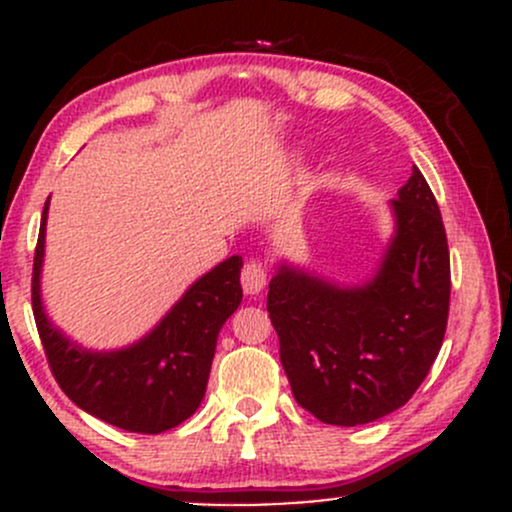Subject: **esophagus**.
Returning a JSON list of instances; mask_svg holds the SVG:
<instances>
[{"instance_id": "obj_1", "label": "esophagus", "mask_w": 512, "mask_h": 512, "mask_svg": "<svg viewBox=\"0 0 512 512\" xmlns=\"http://www.w3.org/2000/svg\"><path fill=\"white\" fill-rule=\"evenodd\" d=\"M240 281H243L245 293L255 296V293H260L267 286V267L260 260L248 262L243 267V272H240Z\"/></svg>"}]
</instances>
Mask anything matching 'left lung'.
Wrapping results in <instances>:
<instances>
[{
	"label": "left lung",
	"mask_w": 512,
	"mask_h": 512,
	"mask_svg": "<svg viewBox=\"0 0 512 512\" xmlns=\"http://www.w3.org/2000/svg\"><path fill=\"white\" fill-rule=\"evenodd\" d=\"M397 231L378 274L342 289L281 264L267 310L291 392L322 424L358 426L407 404L448 327L450 252L419 168L392 199Z\"/></svg>",
	"instance_id": "left-lung-1"
}]
</instances>
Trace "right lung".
Segmentation results:
<instances>
[{"mask_svg":"<svg viewBox=\"0 0 512 512\" xmlns=\"http://www.w3.org/2000/svg\"><path fill=\"white\" fill-rule=\"evenodd\" d=\"M48 204L50 199L35 245L31 301L57 385L76 407L132 433H163L190 419L207 390L216 337L243 301V257H228L197 279L137 344L120 351H86L52 327L40 301Z\"/></svg>","mask_w":512,"mask_h":512,"instance_id":"right-lung-1","label":"right lung"}]
</instances>
